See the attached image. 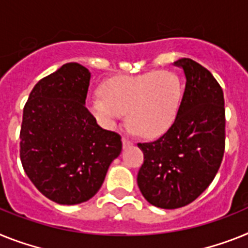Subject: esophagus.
Listing matches in <instances>:
<instances>
[{
  "label": "esophagus",
  "mask_w": 248,
  "mask_h": 248,
  "mask_svg": "<svg viewBox=\"0 0 248 248\" xmlns=\"http://www.w3.org/2000/svg\"><path fill=\"white\" fill-rule=\"evenodd\" d=\"M122 143H124V149H127V147H130L134 145V143H132V141L128 140V139H126V137H124V139H122Z\"/></svg>",
  "instance_id": "esophagus-1"
}]
</instances>
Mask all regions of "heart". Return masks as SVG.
I'll list each match as a JSON object with an SVG mask.
<instances>
[{"mask_svg": "<svg viewBox=\"0 0 248 248\" xmlns=\"http://www.w3.org/2000/svg\"><path fill=\"white\" fill-rule=\"evenodd\" d=\"M99 92L88 108L103 127L113 128L127 112L132 130L153 139L168 132L178 118L184 83L175 72L154 70L107 79Z\"/></svg>", "mask_w": 248, "mask_h": 248, "instance_id": "heart-1", "label": "heart"}]
</instances>
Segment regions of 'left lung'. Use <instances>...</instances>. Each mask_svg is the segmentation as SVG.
<instances>
[{"mask_svg":"<svg viewBox=\"0 0 248 248\" xmlns=\"http://www.w3.org/2000/svg\"><path fill=\"white\" fill-rule=\"evenodd\" d=\"M184 70V97L170 130L154 142L139 143L143 164L137 185L150 204L184 207L213 182L226 146L223 91L212 73L189 58L176 60Z\"/></svg>","mask_w":248,"mask_h":248,"instance_id":"8db88e82","label":"left lung"}]
</instances>
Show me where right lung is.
I'll return each mask as SVG.
<instances>
[{
    "label": "right lung",
    "mask_w": 248,
    "mask_h": 248,
    "mask_svg": "<svg viewBox=\"0 0 248 248\" xmlns=\"http://www.w3.org/2000/svg\"><path fill=\"white\" fill-rule=\"evenodd\" d=\"M91 73L66 63L40 79L24 107L20 159L26 175L50 201L79 204L99 190L121 154V136L103 130L85 107Z\"/></svg>",
    "instance_id": "add662e5"
}]
</instances>
